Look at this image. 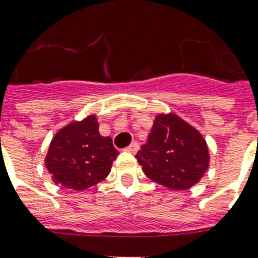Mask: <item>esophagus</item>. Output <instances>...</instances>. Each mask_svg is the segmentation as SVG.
<instances>
[{"mask_svg": "<svg viewBox=\"0 0 258 258\" xmlns=\"http://www.w3.org/2000/svg\"><path fill=\"white\" fill-rule=\"evenodd\" d=\"M138 150H139V145H138L137 142H134V143H131L128 147H125V151H128V153H133V154L137 153Z\"/></svg>", "mask_w": 258, "mask_h": 258, "instance_id": "obj_1", "label": "esophagus"}]
</instances>
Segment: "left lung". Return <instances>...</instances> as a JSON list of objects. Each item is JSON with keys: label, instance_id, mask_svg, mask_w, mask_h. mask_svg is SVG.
I'll use <instances>...</instances> for the list:
<instances>
[{"label": "left lung", "instance_id": "left-lung-1", "mask_svg": "<svg viewBox=\"0 0 258 258\" xmlns=\"http://www.w3.org/2000/svg\"><path fill=\"white\" fill-rule=\"evenodd\" d=\"M137 159L150 179L171 190L192 187L210 165L204 135L172 111L155 116Z\"/></svg>", "mask_w": 258, "mask_h": 258}]
</instances>
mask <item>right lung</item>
<instances>
[{
    "label": "right lung",
    "mask_w": 258,
    "mask_h": 258,
    "mask_svg": "<svg viewBox=\"0 0 258 258\" xmlns=\"http://www.w3.org/2000/svg\"><path fill=\"white\" fill-rule=\"evenodd\" d=\"M117 155L112 139L101 137L96 115L91 113L58 130L44 163L54 183L82 191L108 176Z\"/></svg>",
    "instance_id": "obj_1"
}]
</instances>
